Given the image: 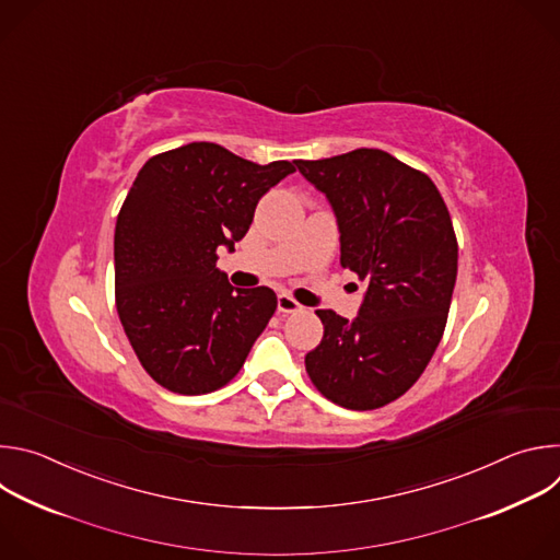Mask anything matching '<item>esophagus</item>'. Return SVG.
I'll return each mask as SVG.
<instances>
[{
    "mask_svg": "<svg viewBox=\"0 0 560 560\" xmlns=\"http://www.w3.org/2000/svg\"><path fill=\"white\" fill-rule=\"evenodd\" d=\"M277 310H279L281 314H294V312H301L303 305L296 303L290 294H279V296H277Z\"/></svg>",
    "mask_w": 560,
    "mask_h": 560,
    "instance_id": "1",
    "label": "esophagus"
}]
</instances>
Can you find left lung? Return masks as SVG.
<instances>
[{
	"mask_svg": "<svg viewBox=\"0 0 560 560\" xmlns=\"http://www.w3.org/2000/svg\"><path fill=\"white\" fill-rule=\"evenodd\" d=\"M294 164L330 201L341 266L365 283L352 322L316 310L324 339L305 370L341 408L387 406L417 383L445 330L458 266L447 206L425 173L376 148Z\"/></svg>",
	"mask_w": 560,
	"mask_h": 560,
	"instance_id": "1",
	"label": "left lung"
}]
</instances>
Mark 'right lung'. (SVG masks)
<instances>
[{
	"mask_svg": "<svg viewBox=\"0 0 560 560\" xmlns=\"http://www.w3.org/2000/svg\"><path fill=\"white\" fill-rule=\"evenodd\" d=\"M294 173L210 141L150 156L115 225V301L124 332L162 387L206 394L242 370L277 294L232 288L217 250L246 236L259 199Z\"/></svg>",
	"mask_w": 560,
	"mask_h": 560,
	"instance_id": "obj_1",
	"label": "right lung"
}]
</instances>
